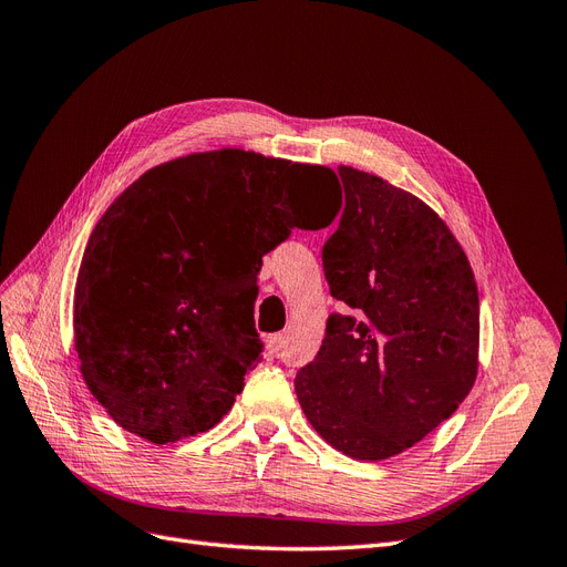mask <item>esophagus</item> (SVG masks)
Returning <instances> with one entry per match:
<instances>
[{"instance_id": "34e87169", "label": "esophagus", "mask_w": 567, "mask_h": 567, "mask_svg": "<svg viewBox=\"0 0 567 567\" xmlns=\"http://www.w3.org/2000/svg\"><path fill=\"white\" fill-rule=\"evenodd\" d=\"M265 346H267L269 354H279L284 348V333H269L265 338Z\"/></svg>"}]
</instances>
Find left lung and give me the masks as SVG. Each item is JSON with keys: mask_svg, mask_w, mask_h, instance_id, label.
I'll return each mask as SVG.
<instances>
[{"mask_svg": "<svg viewBox=\"0 0 567 567\" xmlns=\"http://www.w3.org/2000/svg\"><path fill=\"white\" fill-rule=\"evenodd\" d=\"M346 210L321 260L342 312L296 375L307 421L357 461L414 447L466 400L477 375L480 302L466 252L414 194L338 167Z\"/></svg>", "mask_w": 567, "mask_h": 567, "instance_id": "1", "label": "left lung"}]
</instances>
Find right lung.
I'll return each instance as SVG.
<instances>
[{
  "mask_svg": "<svg viewBox=\"0 0 567 567\" xmlns=\"http://www.w3.org/2000/svg\"><path fill=\"white\" fill-rule=\"evenodd\" d=\"M333 179L244 148L146 169L101 215L73 305L80 373L125 431L167 444L210 431L262 359L252 307L262 255Z\"/></svg>",
  "mask_w": 567,
  "mask_h": 567,
  "instance_id": "add662e5",
  "label": "right lung"
}]
</instances>
